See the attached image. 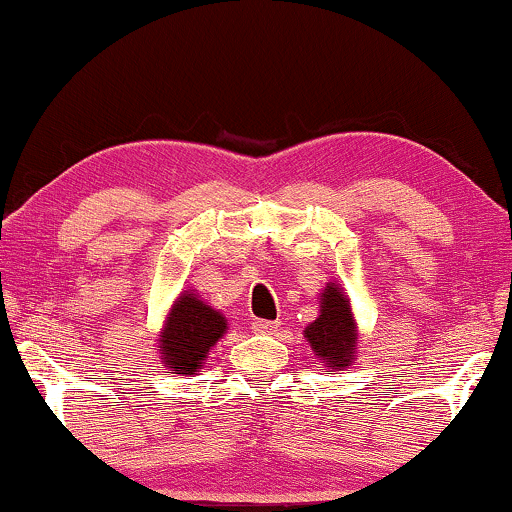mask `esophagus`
<instances>
[{
	"instance_id": "34e87169",
	"label": "esophagus",
	"mask_w": 512,
	"mask_h": 512,
	"mask_svg": "<svg viewBox=\"0 0 512 512\" xmlns=\"http://www.w3.org/2000/svg\"><path fill=\"white\" fill-rule=\"evenodd\" d=\"M277 328H279V321H263V319L251 321V331L256 335H272Z\"/></svg>"
}]
</instances>
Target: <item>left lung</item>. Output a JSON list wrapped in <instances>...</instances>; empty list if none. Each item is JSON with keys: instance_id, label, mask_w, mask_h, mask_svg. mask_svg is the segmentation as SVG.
<instances>
[{"instance_id": "1", "label": "left lung", "mask_w": 512, "mask_h": 512, "mask_svg": "<svg viewBox=\"0 0 512 512\" xmlns=\"http://www.w3.org/2000/svg\"><path fill=\"white\" fill-rule=\"evenodd\" d=\"M303 335L328 375L354 363L359 352V326L352 300L338 282H328L319 293V317L305 326Z\"/></svg>"}]
</instances>
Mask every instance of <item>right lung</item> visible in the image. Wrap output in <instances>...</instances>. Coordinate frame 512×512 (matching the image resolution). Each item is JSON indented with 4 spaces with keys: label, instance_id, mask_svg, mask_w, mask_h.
I'll return each mask as SVG.
<instances>
[{
    "label": "right lung",
    "instance_id": "obj_1",
    "mask_svg": "<svg viewBox=\"0 0 512 512\" xmlns=\"http://www.w3.org/2000/svg\"><path fill=\"white\" fill-rule=\"evenodd\" d=\"M228 331V319L205 303L193 289L174 300L158 335V359L174 375L193 377L202 370L209 349Z\"/></svg>",
    "mask_w": 512,
    "mask_h": 512
}]
</instances>
